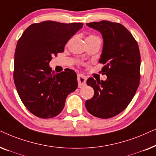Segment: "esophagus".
Returning a JSON list of instances; mask_svg holds the SVG:
<instances>
[{
    "instance_id": "1",
    "label": "esophagus",
    "mask_w": 156,
    "mask_h": 156,
    "mask_svg": "<svg viewBox=\"0 0 156 156\" xmlns=\"http://www.w3.org/2000/svg\"><path fill=\"white\" fill-rule=\"evenodd\" d=\"M77 81H78V87L81 88L85 86L87 82V77L82 74H78L77 75Z\"/></svg>"
}]
</instances>
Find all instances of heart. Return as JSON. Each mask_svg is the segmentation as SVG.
Listing matches in <instances>:
<instances>
[{
  "mask_svg": "<svg viewBox=\"0 0 156 156\" xmlns=\"http://www.w3.org/2000/svg\"><path fill=\"white\" fill-rule=\"evenodd\" d=\"M88 37H97V36H95V35H90V36H89Z\"/></svg>",
  "mask_w": 156,
  "mask_h": 156,
  "instance_id": "heart-1",
  "label": "heart"
}]
</instances>
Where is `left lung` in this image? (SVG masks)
<instances>
[{
    "label": "left lung",
    "instance_id": "obj_1",
    "mask_svg": "<svg viewBox=\"0 0 156 156\" xmlns=\"http://www.w3.org/2000/svg\"><path fill=\"white\" fill-rule=\"evenodd\" d=\"M101 33L104 45L99 63L105 81L88 79L94 94L85 106L91 115L109 119L122 112L131 101L140 84V55L137 41L119 23L101 20L87 23Z\"/></svg>",
    "mask_w": 156,
    "mask_h": 156
}]
</instances>
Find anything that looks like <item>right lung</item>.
<instances>
[{
  "label": "right lung",
  "mask_w": 156,
  "mask_h": 156,
  "mask_svg": "<svg viewBox=\"0 0 156 156\" xmlns=\"http://www.w3.org/2000/svg\"><path fill=\"white\" fill-rule=\"evenodd\" d=\"M82 27V23L43 21L30 25L18 40L14 82L21 101L35 116L41 119L57 116L67 95L77 88L74 70L55 74L49 62L52 56L64 52L68 40Z\"/></svg>",
  "instance_id": "1"
}]
</instances>
